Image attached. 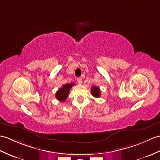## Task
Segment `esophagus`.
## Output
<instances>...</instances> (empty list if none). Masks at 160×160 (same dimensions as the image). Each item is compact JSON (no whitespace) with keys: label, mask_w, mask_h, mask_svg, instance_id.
<instances>
[{"label":"esophagus","mask_w":160,"mask_h":160,"mask_svg":"<svg viewBox=\"0 0 160 160\" xmlns=\"http://www.w3.org/2000/svg\"><path fill=\"white\" fill-rule=\"evenodd\" d=\"M77 81H78V82L79 84H82V80L81 78H78Z\"/></svg>","instance_id":"1"}]
</instances>
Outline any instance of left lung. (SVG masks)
I'll use <instances>...</instances> for the list:
<instances>
[{"mask_svg":"<svg viewBox=\"0 0 160 160\" xmlns=\"http://www.w3.org/2000/svg\"><path fill=\"white\" fill-rule=\"evenodd\" d=\"M91 93L92 95L95 98H99L101 96V93H100V89L98 87L93 86L91 88Z\"/></svg>","mask_w":160,"mask_h":160,"instance_id":"8db88e82","label":"left lung"}]
</instances>
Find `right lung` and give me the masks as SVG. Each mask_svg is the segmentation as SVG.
Instances as JSON below:
<instances>
[{
  "label": "right lung",
  "mask_w": 160,
  "mask_h": 160,
  "mask_svg": "<svg viewBox=\"0 0 160 160\" xmlns=\"http://www.w3.org/2000/svg\"><path fill=\"white\" fill-rule=\"evenodd\" d=\"M74 84H75L72 82V83L63 85V86L61 88H59L57 91V92H56V95H55L56 98L60 102H65L66 99L68 97L70 88H71Z\"/></svg>",
  "instance_id": "right-lung-1"
}]
</instances>
